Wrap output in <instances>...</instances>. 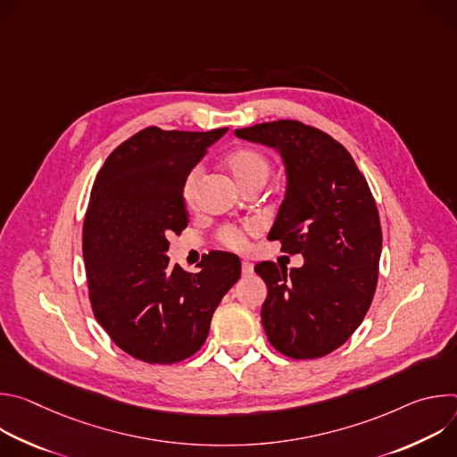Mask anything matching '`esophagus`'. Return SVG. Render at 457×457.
<instances>
[{
	"label": "esophagus",
	"mask_w": 457,
	"mask_h": 457,
	"mask_svg": "<svg viewBox=\"0 0 457 457\" xmlns=\"http://www.w3.org/2000/svg\"><path fill=\"white\" fill-rule=\"evenodd\" d=\"M251 273H253V264L247 262V260H244V262H242V275L249 277Z\"/></svg>",
	"instance_id": "obj_1"
}]
</instances>
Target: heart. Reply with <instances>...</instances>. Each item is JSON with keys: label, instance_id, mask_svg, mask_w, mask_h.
Returning a JSON list of instances; mask_svg holds the SVG:
<instances>
[{"label": "heart", "instance_id": "1", "mask_svg": "<svg viewBox=\"0 0 457 457\" xmlns=\"http://www.w3.org/2000/svg\"><path fill=\"white\" fill-rule=\"evenodd\" d=\"M224 166L231 173L233 180L245 191L251 186L256 184H266L270 177V161L264 154H260L254 148H237L229 152L224 159ZM199 184H201V170L193 168L186 173L182 186H180V195L186 206H193L195 201H197V193H199ZM253 231V228H235V226H226L219 231L217 238L222 245L229 249H244L247 244V233Z\"/></svg>", "mask_w": 457, "mask_h": 457}]
</instances>
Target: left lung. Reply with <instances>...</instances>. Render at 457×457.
<instances>
[{"label":"left lung","mask_w":457,"mask_h":457,"mask_svg":"<svg viewBox=\"0 0 457 457\" xmlns=\"http://www.w3.org/2000/svg\"><path fill=\"white\" fill-rule=\"evenodd\" d=\"M235 136L280 154L287 186L268 238L303 256L289 273L275 262L254 266L268 286V340L289 358H321L351 338L376 291L381 226L374 197L351 154L318 128L284 119Z\"/></svg>","instance_id":"8db88e82"}]
</instances>
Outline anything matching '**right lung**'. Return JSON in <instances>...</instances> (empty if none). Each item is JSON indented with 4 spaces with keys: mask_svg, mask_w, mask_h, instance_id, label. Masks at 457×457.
<instances>
[{
    "mask_svg": "<svg viewBox=\"0 0 457 457\" xmlns=\"http://www.w3.org/2000/svg\"><path fill=\"white\" fill-rule=\"evenodd\" d=\"M228 128L177 132L150 126L119 145L99 170L83 222L92 311L113 344L146 363L197 353L240 258L212 251L199 273L171 266L168 237L187 226L180 186Z\"/></svg>",
    "mask_w": 457,
    "mask_h": 457,
    "instance_id": "1",
    "label": "right lung"
}]
</instances>
